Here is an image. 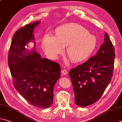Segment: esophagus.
<instances>
[{
  "mask_svg": "<svg viewBox=\"0 0 122 122\" xmlns=\"http://www.w3.org/2000/svg\"><path fill=\"white\" fill-rule=\"evenodd\" d=\"M61 73H62V74L63 75H67V74H68L67 70L65 69H62V70H61Z\"/></svg>",
  "mask_w": 122,
  "mask_h": 122,
  "instance_id": "34e87169",
  "label": "esophagus"
}]
</instances>
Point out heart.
<instances>
[{"instance_id":"1","label":"heart","mask_w":122,"mask_h":122,"mask_svg":"<svg viewBox=\"0 0 122 122\" xmlns=\"http://www.w3.org/2000/svg\"><path fill=\"white\" fill-rule=\"evenodd\" d=\"M97 39L82 25L68 23L60 25L54 30V37L47 35L42 41V48L45 54L56 59L66 47V53L71 61H82L94 51Z\"/></svg>"}]
</instances>
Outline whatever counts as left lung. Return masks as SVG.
I'll list each match as a JSON object with an SVG mask.
<instances>
[{"label": "left lung", "instance_id": "obj_1", "mask_svg": "<svg viewBox=\"0 0 122 122\" xmlns=\"http://www.w3.org/2000/svg\"><path fill=\"white\" fill-rule=\"evenodd\" d=\"M115 56L114 46L106 32L97 54L70 70L76 105L84 107L101 98L113 75Z\"/></svg>", "mask_w": 122, "mask_h": 122}]
</instances>
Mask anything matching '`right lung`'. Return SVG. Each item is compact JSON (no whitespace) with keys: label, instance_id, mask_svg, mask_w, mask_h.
Returning <instances> with one entry per match:
<instances>
[{"label":"right lung","instance_id":"1","mask_svg":"<svg viewBox=\"0 0 122 122\" xmlns=\"http://www.w3.org/2000/svg\"><path fill=\"white\" fill-rule=\"evenodd\" d=\"M40 21L28 24L13 35L8 52V63L14 87L29 103L35 107L46 108L53 101V88L60 77L58 63L41 58L35 47L25 48L35 41L33 32Z\"/></svg>","mask_w":122,"mask_h":122}]
</instances>
